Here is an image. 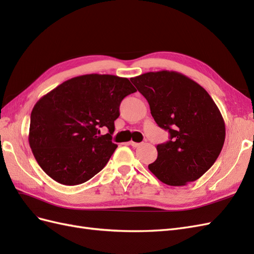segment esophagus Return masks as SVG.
I'll use <instances>...</instances> for the list:
<instances>
[{"instance_id": "obj_1", "label": "esophagus", "mask_w": 254, "mask_h": 254, "mask_svg": "<svg viewBox=\"0 0 254 254\" xmlns=\"http://www.w3.org/2000/svg\"><path fill=\"white\" fill-rule=\"evenodd\" d=\"M129 145H131L132 146V147H139V146L141 145V143H136V142H133V141H130L129 142Z\"/></svg>"}]
</instances>
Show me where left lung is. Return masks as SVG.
<instances>
[{"mask_svg": "<svg viewBox=\"0 0 254 254\" xmlns=\"http://www.w3.org/2000/svg\"><path fill=\"white\" fill-rule=\"evenodd\" d=\"M149 104L159 127L171 140L157 145L149 171L167 186L195 181L218 158L226 137L225 121L210 94L196 81L175 71L144 73L130 78Z\"/></svg>", "mask_w": 254, "mask_h": 254, "instance_id": "left-lung-1", "label": "left lung"}]
</instances>
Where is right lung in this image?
Segmentation results:
<instances>
[{
    "instance_id": "right-lung-1",
    "label": "right lung",
    "mask_w": 254,
    "mask_h": 254,
    "mask_svg": "<svg viewBox=\"0 0 254 254\" xmlns=\"http://www.w3.org/2000/svg\"><path fill=\"white\" fill-rule=\"evenodd\" d=\"M135 92L125 77L87 74L65 80L34 106L28 142L52 179L76 186L101 172L117 149L114 121L123 98ZM110 133L98 137L99 128Z\"/></svg>"
}]
</instances>
